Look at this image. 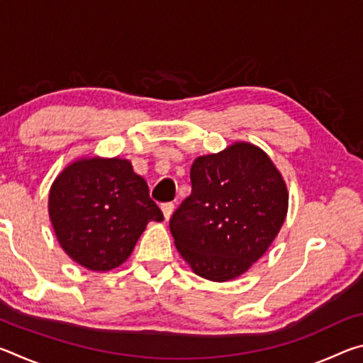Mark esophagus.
Here are the masks:
<instances>
[{"label":"esophagus","instance_id":"1","mask_svg":"<svg viewBox=\"0 0 363 363\" xmlns=\"http://www.w3.org/2000/svg\"><path fill=\"white\" fill-rule=\"evenodd\" d=\"M162 211H163L164 219L168 220L171 218V214H173V211H174V205L173 203H163L162 205Z\"/></svg>","mask_w":363,"mask_h":363}]
</instances>
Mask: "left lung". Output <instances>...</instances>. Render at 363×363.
Here are the masks:
<instances>
[{
    "label": "left lung",
    "instance_id": "left-lung-1",
    "mask_svg": "<svg viewBox=\"0 0 363 363\" xmlns=\"http://www.w3.org/2000/svg\"><path fill=\"white\" fill-rule=\"evenodd\" d=\"M192 192L169 219L182 259L196 275L227 281L262 257L288 213V190L262 149L233 143L196 157Z\"/></svg>",
    "mask_w": 363,
    "mask_h": 363
}]
</instances>
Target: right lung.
Wrapping results in <instances>:
<instances>
[{
	"mask_svg": "<svg viewBox=\"0 0 363 363\" xmlns=\"http://www.w3.org/2000/svg\"><path fill=\"white\" fill-rule=\"evenodd\" d=\"M49 219L62 250L94 272L121 266L150 220L163 213L130 160L83 157L54 179Z\"/></svg>",
	"mask_w": 363,
	"mask_h": 363,
	"instance_id": "1",
	"label": "right lung"
}]
</instances>
